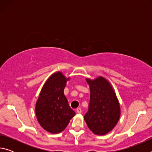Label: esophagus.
<instances>
[{"label": "esophagus", "mask_w": 152, "mask_h": 152, "mask_svg": "<svg viewBox=\"0 0 152 152\" xmlns=\"http://www.w3.org/2000/svg\"><path fill=\"white\" fill-rule=\"evenodd\" d=\"M76 112L78 113V114H80V113H82V109H80V108H78V109H76Z\"/></svg>", "instance_id": "esophagus-1"}]
</instances>
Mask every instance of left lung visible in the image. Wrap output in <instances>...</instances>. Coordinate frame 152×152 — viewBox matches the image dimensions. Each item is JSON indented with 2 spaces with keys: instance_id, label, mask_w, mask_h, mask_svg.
Listing matches in <instances>:
<instances>
[{
  "instance_id": "left-lung-1",
  "label": "left lung",
  "mask_w": 152,
  "mask_h": 152,
  "mask_svg": "<svg viewBox=\"0 0 152 152\" xmlns=\"http://www.w3.org/2000/svg\"><path fill=\"white\" fill-rule=\"evenodd\" d=\"M91 91L88 111L84 119L94 134L104 135L110 132L119 121L121 108L111 84L103 76L94 80L86 78Z\"/></svg>"
}]
</instances>
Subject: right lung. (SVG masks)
<instances>
[{"mask_svg":"<svg viewBox=\"0 0 152 152\" xmlns=\"http://www.w3.org/2000/svg\"><path fill=\"white\" fill-rule=\"evenodd\" d=\"M70 79L60 71L51 74L43 84L35 103L37 121L43 129L53 134L63 132L76 115L64 93Z\"/></svg>","mask_w":152,"mask_h":152,"instance_id":"obj_1","label":"right lung"}]
</instances>
